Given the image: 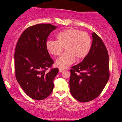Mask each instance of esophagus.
<instances>
[{
	"mask_svg": "<svg viewBox=\"0 0 122 122\" xmlns=\"http://www.w3.org/2000/svg\"><path fill=\"white\" fill-rule=\"evenodd\" d=\"M64 71V69H59V71L60 72H63Z\"/></svg>",
	"mask_w": 122,
	"mask_h": 122,
	"instance_id": "1",
	"label": "esophagus"
}]
</instances>
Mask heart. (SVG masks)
I'll list each match as a JSON object with an SVG mask.
<instances>
[{"mask_svg": "<svg viewBox=\"0 0 122 122\" xmlns=\"http://www.w3.org/2000/svg\"><path fill=\"white\" fill-rule=\"evenodd\" d=\"M57 41H47V51L53 56L66 51L56 60V65L61 68H67L78 59H83L88 55L92 46V40L86 32L75 29L61 31L56 35Z\"/></svg>", "mask_w": 122, "mask_h": 122, "instance_id": "heart-1", "label": "heart"}]
</instances>
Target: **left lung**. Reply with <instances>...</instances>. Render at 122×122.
<instances>
[{
    "label": "left lung",
    "mask_w": 122,
    "mask_h": 122,
    "mask_svg": "<svg viewBox=\"0 0 122 122\" xmlns=\"http://www.w3.org/2000/svg\"><path fill=\"white\" fill-rule=\"evenodd\" d=\"M92 44L88 55L79 64L72 66L69 80L70 93L80 102L92 101L101 94L109 79V55L102 39L92 33Z\"/></svg>",
    "instance_id": "obj_1"
}]
</instances>
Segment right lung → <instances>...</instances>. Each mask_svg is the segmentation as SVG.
<instances>
[{
  "label": "right lung",
  "mask_w": 122,
  "mask_h": 122,
  "mask_svg": "<svg viewBox=\"0 0 122 122\" xmlns=\"http://www.w3.org/2000/svg\"><path fill=\"white\" fill-rule=\"evenodd\" d=\"M57 28L50 24L29 27L22 33L16 47L15 75L18 83L30 98L42 100L53 91L57 68L52 67L53 60L46 47L48 36Z\"/></svg>",
  "instance_id": "obj_1"
}]
</instances>
